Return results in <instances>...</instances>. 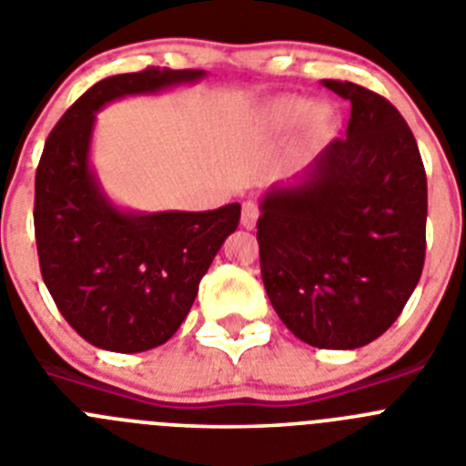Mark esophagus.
Wrapping results in <instances>:
<instances>
[{
  "label": "esophagus",
  "mask_w": 466,
  "mask_h": 466,
  "mask_svg": "<svg viewBox=\"0 0 466 466\" xmlns=\"http://www.w3.org/2000/svg\"><path fill=\"white\" fill-rule=\"evenodd\" d=\"M257 219H258L257 203L247 200V203L242 205V226H245V228H254V226H257Z\"/></svg>",
  "instance_id": "esophagus-1"
}]
</instances>
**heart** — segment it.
I'll return each mask as SVG.
<instances>
[{
    "mask_svg": "<svg viewBox=\"0 0 466 466\" xmlns=\"http://www.w3.org/2000/svg\"><path fill=\"white\" fill-rule=\"evenodd\" d=\"M315 114V105L300 97H291V100H282L275 105V116L282 123H300L310 118Z\"/></svg>",
    "mask_w": 466,
    "mask_h": 466,
    "instance_id": "heart-1",
    "label": "heart"
}]
</instances>
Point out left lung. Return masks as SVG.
I'll use <instances>...</instances> for the list:
<instances>
[{"label": "left lung", "mask_w": 466, "mask_h": 466, "mask_svg": "<svg viewBox=\"0 0 466 466\" xmlns=\"http://www.w3.org/2000/svg\"><path fill=\"white\" fill-rule=\"evenodd\" d=\"M322 84L352 105L348 133L263 196L258 257L296 339L355 350L392 327L422 275L427 175L397 106L350 81Z\"/></svg>", "instance_id": "1"}]
</instances>
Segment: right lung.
I'll return each mask as SVG.
<instances>
[{"mask_svg":"<svg viewBox=\"0 0 466 466\" xmlns=\"http://www.w3.org/2000/svg\"><path fill=\"white\" fill-rule=\"evenodd\" d=\"M203 76V69L167 67L106 76L65 111L44 144L35 179L41 278L69 327L95 348L127 355L170 340L238 228V203L209 212H127L111 203L90 167L102 106Z\"/></svg>","mask_w":466,"mask_h":466,"instance_id":"1","label":"right lung"}]
</instances>
